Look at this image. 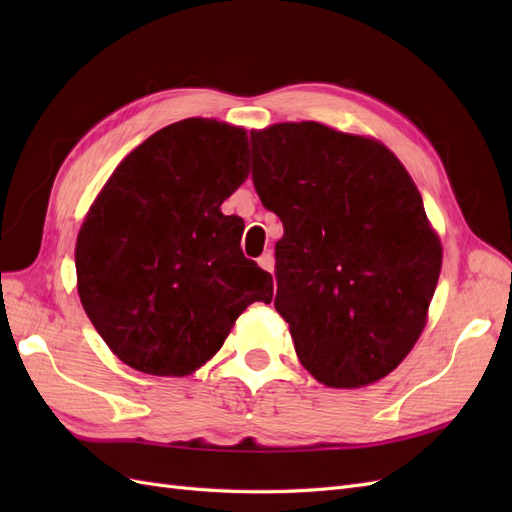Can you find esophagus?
I'll return each instance as SVG.
<instances>
[{
    "mask_svg": "<svg viewBox=\"0 0 512 512\" xmlns=\"http://www.w3.org/2000/svg\"><path fill=\"white\" fill-rule=\"evenodd\" d=\"M258 265L262 267V269H265V271H273L275 269V256L271 254V252H265V254H262L260 258H258Z\"/></svg>",
    "mask_w": 512,
    "mask_h": 512,
    "instance_id": "34e87169",
    "label": "esophagus"
}]
</instances>
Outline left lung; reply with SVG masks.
Instances as JSON below:
<instances>
[{
  "label": "left lung",
  "mask_w": 512,
  "mask_h": 512,
  "mask_svg": "<svg viewBox=\"0 0 512 512\" xmlns=\"http://www.w3.org/2000/svg\"><path fill=\"white\" fill-rule=\"evenodd\" d=\"M252 181L284 224L275 309L299 361L359 389L406 359L427 322L442 245L395 153L316 121L252 132Z\"/></svg>",
  "instance_id": "left-lung-1"
}]
</instances>
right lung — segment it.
Wrapping results in <instances>:
<instances>
[{
  "label": "right lung",
  "mask_w": 512,
  "mask_h": 512,
  "mask_svg": "<svg viewBox=\"0 0 512 512\" xmlns=\"http://www.w3.org/2000/svg\"><path fill=\"white\" fill-rule=\"evenodd\" d=\"M247 179V134L215 119L162 128L123 160L76 239L85 312L119 359L151 376L192 374L273 277L241 252L222 203Z\"/></svg>",
  "instance_id": "obj_1"
}]
</instances>
